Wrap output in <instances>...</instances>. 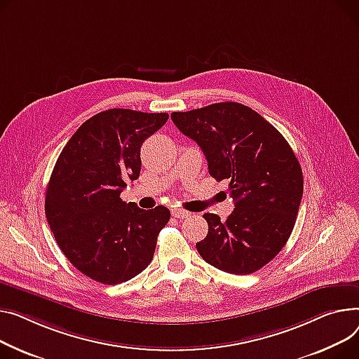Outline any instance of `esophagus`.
Here are the masks:
<instances>
[{
	"label": "esophagus",
	"mask_w": 359,
	"mask_h": 359,
	"mask_svg": "<svg viewBox=\"0 0 359 359\" xmlns=\"http://www.w3.org/2000/svg\"><path fill=\"white\" fill-rule=\"evenodd\" d=\"M172 215L177 219H183V218L190 217V212H187L184 209H180V208H175V209H172Z\"/></svg>",
	"instance_id": "34e87169"
}]
</instances>
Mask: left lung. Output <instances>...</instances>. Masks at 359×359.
<instances>
[{"instance_id":"1","label":"left lung","mask_w":359,"mask_h":359,"mask_svg":"<svg viewBox=\"0 0 359 359\" xmlns=\"http://www.w3.org/2000/svg\"><path fill=\"white\" fill-rule=\"evenodd\" d=\"M175 126L198 142L209 175L229 182L235 209L221 222L205 213L208 235L196 244L225 273L251 274L287 243L303 196V173L289 142L254 109L238 102L173 112Z\"/></svg>"}]
</instances>
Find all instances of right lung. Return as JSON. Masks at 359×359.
I'll list each match as a JSON object with an SVG mask.
<instances>
[{"label":"right lung","instance_id":"add662e5","mask_svg":"<svg viewBox=\"0 0 359 359\" xmlns=\"http://www.w3.org/2000/svg\"><path fill=\"white\" fill-rule=\"evenodd\" d=\"M169 114L124 108L85 121L62 150L46 190V218L65 257L86 277L119 284L146 270L165 206L140 209L119 195L140 176V150Z\"/></svg>","mask_w":359,"mask_h":359}]
</instances>
